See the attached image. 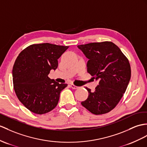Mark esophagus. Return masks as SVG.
I'll return each instance as SVG.
<instances>
[{
    "mask_svg": "<svg viewBox=\"0 0 147 147\" xmlns=\"http://www.w3.org/2000/svg\"><path fill=\"white\" fill-rule=\"evenodd\" d=\"M70 87H71V88H73V89H77V88H79V87H77V86L75 85L74 84H71Z\"/></svg>",
    "mask_w": 147,
    "mask_h": 147,
    "instance_id": "34e87169",
    "label": "esophagus"
}]
</instances>
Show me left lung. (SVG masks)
<instances>
[{
  "label": "left lung",
  "instance_id": "8db88e82",
  "mask_svg": "<svg viewBox=\"0 0 147 147\" xmlns=\"http://www.w3.org/2000/svg\"><path fill=\"white\" fill-rule=\"evenodd\" d=\"M88 59L87 71L99 80L95 90L86 87L88 96L81 104L95 115L109 112L119 103L131 77L128 59L112 42H94L78 45Z\"/></svg>",
  "mask_w": 147,
  "mask_h": 147
}]
</instances>
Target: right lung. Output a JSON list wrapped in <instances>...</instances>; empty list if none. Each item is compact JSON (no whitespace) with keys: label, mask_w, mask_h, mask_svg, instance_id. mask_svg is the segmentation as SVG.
Wrapping results in <instances>:
<instances>
[{"label":"right lung","mask_w":147,"mask_h":147,"mask_svg":"<svg viewBox=\"0 0 147 147\" xmlns=\"http://www.w3.org/2000/svg\"><path fill=\"white\" fill-rule=\"evenodd\" d=\"M69 46L44 43L21 52L12 69L13 88L19 101L36 114H44L58 104L60 92L67 84H59L48 75L58 67V60Z\"/></svg>","instance_id":"right-lung-1"}]
</instances>
